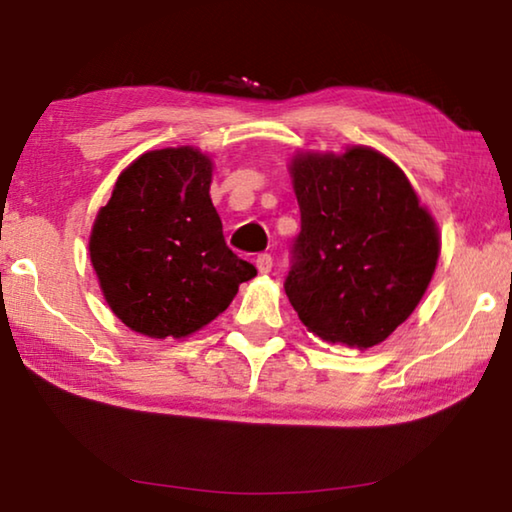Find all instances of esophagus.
<instances>
[{"label": "esophagus", "mask_w": 512, "mask_h": 512, "mask_svg": "<svg viewBox=\"0 0 512 512\" xmlns=\"http://www.w3.org/2000/svg\"><path fill=\"white\" fill-rule=\"evenodd\" d=\"M255 266H257V271H259V273H271V268H273V257L268 255V253H262V255H259V257L255 259Z\"/></svg>", "instance_id": "esophagus-1"}]
</instances>
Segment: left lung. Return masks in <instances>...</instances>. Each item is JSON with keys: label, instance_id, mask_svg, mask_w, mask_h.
Returning a JSON list of instances; mask_svg holds the SVG:
<instances>
[{"label": "left lung", "instance_id": "8db88e82", "mask_svg": "<svg viewBox=\"0 0 512 512\" xmlns=\"http://www.w3.org/2000/svg\"><path fill=\"white\" fill-rule=\"evenodd\" d=\"M291 176L300 235L284 291L302 325L359 350L386 341L436 271V221L404 171L368 146L296 155Z\"/></svg>", "mask_w": 512, "mask_h": 512}]
</instances>
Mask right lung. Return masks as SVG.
<instances>
[{
	"label": "right lung",
	"mask_w": 512,
	"mask_h": 512,
	"mask_svg": "<svg viewBox=\"0 0 512 512\" xmlns=\"http://www.w3.org/2000/svg\"><path fill=\"white\" fill-rule=\"evenodd\" d=\"M212 162L192 146L149 151L121 171L90 235L103 298L151 339H183L228 309L257 268L225 244Z\"/></svg>",
	"instance_id": "1"
}]
</instances>
